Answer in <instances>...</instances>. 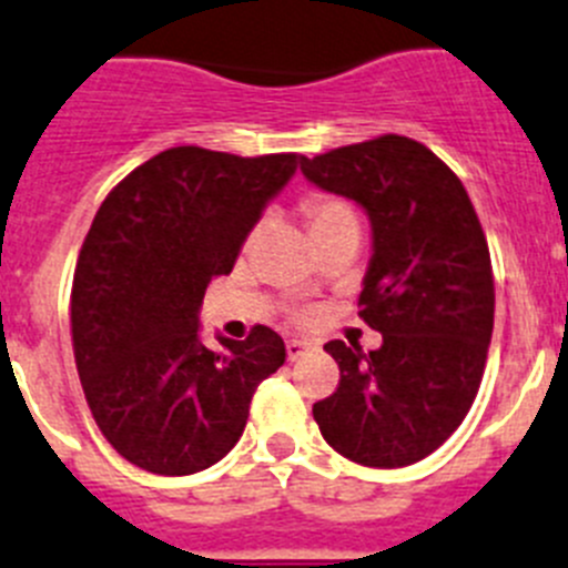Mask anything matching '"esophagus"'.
I'll use <instances>...</instances> for the list:
<instances>
[{"label":"esophagus","instance_id":"esophagus-1","mask_svg":"<svg viewBox=\"0 0 568 568\" xmlns=\"http://www.w3.org/2000/svg\"><path fill=\"white\" fill-rule=\"evenodd\" d=\"M311 351V345L308 342H303V339H288L285 342V354H288V359L294 362V359H300V356H305Z\"/></svg>","mask_w":568,"mask_h":568}]
</instances>
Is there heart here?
Instances as JSON below:
<instances>
[{
  "label": "heart",
  "mask_w": 568,
  "mask_h": 568,
  "mask_svg": "<svg viewBox=\"0 0 568 568\" xmlns=\"http://www.w3.org/2000/svg\"><path fill=\"white\" fill-rule=\"evenodd\" d=\"M305 221L311 234L339 232V229H354L359 232V214L347 201L334 195H314L305 203Z\"/></svg>",
  "instance_id": "1"
}]
</instances>
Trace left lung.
Listing matches in <instances>:
<instances>
[{
	"label": "left lung",
	"instance_id": "8db88e82",
	"mask_svg": "<svg viewBox=\"0 0 568 568\" xmlns=\"http://www.w3.org/2000/svg\"><path fill=\"white\" fill-rule=\"evenodd\" d=\"M300 170L371 217L359 316L382 334L367 354L342 339L325 345L339 385L316 402L314 422L365 467L422 462L473 407L493 339V263L473 201L442 158L405 135L300 158Z\"/></svg>",
	"mask_w": 568,
	"mask_h": 568
}]
</instances>
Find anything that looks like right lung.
Wrapping results in <instances>:
<instances>
[{"label":"right lung","mask_w":568,"mask_h":568,"mask_svg":"<svg viewBox=\"0 0 568 568\" xmlns=\"http://www.w3.org/2000/svg\"><path fill=\"white\" fill-rule=\"evenodd\" d=\"M296 163L294 152L172 146L95 212L70 294L73 354L99 430L135 467L192 475L221 462L243 436L257 385L285 362L265 325L209 351L197 314Z\"/></svg>","instance_id":"1"}]
</instances>
